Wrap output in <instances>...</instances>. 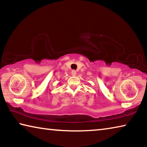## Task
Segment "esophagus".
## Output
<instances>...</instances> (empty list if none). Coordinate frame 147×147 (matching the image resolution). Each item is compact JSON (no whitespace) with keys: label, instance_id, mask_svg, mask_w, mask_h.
<instances>
[{"label":"esophagus","instance_id":"esophagus-1","mask_svg":"<svg viewBox=\"0 0 147 147\" xmlns=\"http://www.w3.org/2000/svg\"><path fill=\"white\" fill-rule=\"evenodd\" d=\"M71 74L73 76H76V71L75 70H73L71 71Z\"/></svg>","mask_w":147,"mask_h":147}]
</instances>
